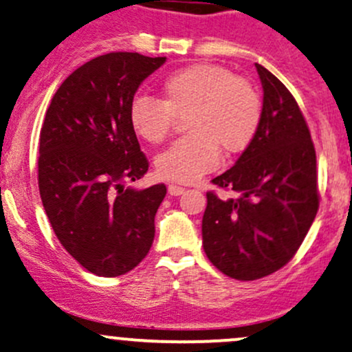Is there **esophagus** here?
<instances>
[{"instance_id":"obj_1","label":"esophagus","mask_w":352,"mask_h":352,"mask_svg":"<svg viewBox=\"0 0 352 352\" xmlns=\"http://www.w3.org/2000/svg\"><path fill=\"white\" fill-rule=\"evenodd\" d=\"M184 192H186V188L184 187H180V186H168V194L170 195H182Z\"/></svg>"}]
</instances>
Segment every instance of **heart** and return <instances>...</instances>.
Instances as JSON below:
<instances>
[{
    "label": "heart",
    "mask_w": 352,
    "mask_h": 352,
    "mask_svg": "<svg viewBox=\"0 0 352 352\" xmlns=\"http://www.w3.org/2000/svg\"><path fill=\"white\" fill-rule=\"evenodd\" d=\"M186 120L190 136L179 140L157 158L158 175L179 184H192L226 155L241 153L251 145L263 118L260 92L246 79L223 65H187L165 77L162 99L138 96L129 104V124L148 143L168 136L175 118Z\"/></svg>",
    "instance_id": "b5f03b06"
}]
</instances>
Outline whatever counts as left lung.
I'll return each mask as SVG.
<instances>
[{"label": "left lung", "mask_w": 352, "mask_h": 352, "mask_svg": "<svg viewBox=\"0 0 352 352\" xmlns=\"http://www.w3.org/2000/svg\"><path fill=\"white\" fill-rule=\"evenodd\" d=\"M260 129L234 166L212 179L236 199L207 192L202 244L234 280L263 278L294 258L319 209L316 148L292 92L263 65Z\"/></svg>", "instance_id": "obj_1"}]
</instances>
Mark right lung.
Returning a JSON list of instances; mask_svg holds the SVG:
<instances>
[{
    "mask_svg": "<svg viewBox=\"0 0 352 352\" xmlns=\"http://www.w3.org/2000/svg\"><path fill=\"white\" fill-rule=\"evenodd\" d=\"M165 60L136 52L92 58L60 84L40 129L43 209L70 256L98 276L131 272L153 243L166 187H124L148 170L128 113L140 84Z\"/></svg>",
    "mask_w": 352,
    "mask_h": 352,
    "instance_id": "right-lung-1",
    "label": "right lung"
}]
</instances>
